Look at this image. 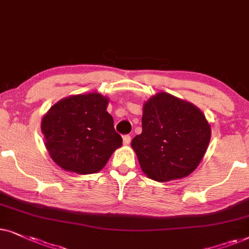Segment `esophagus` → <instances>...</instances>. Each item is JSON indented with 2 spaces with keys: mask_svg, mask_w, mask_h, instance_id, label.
Returning a JSON list of instances; mask_svg holds the SVG:
<instances>
[{
  "mask_svg": "<svg viewBox=\"0 0 249 249\" xmlns=\"http://www.w3.org/2000/svg\"><path fill=\"white\" fill-rule=\"evenodd\" d=\"M130 142H131V137H130V135H124V137H123V143H124L125 145L130 144Z\"/></svg>",
  "mask_w": 249,
  "mask_h": 249,
  "instance_id": "34e87169",
  "label": "esophagus"
}]
</instances>
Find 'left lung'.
Wrapping results in <instances>:
<instances>
[{
	"mask_svg": "<svg viewBox=\"0 0 249 249\" xmlns=\"http://www.w3.org/2000/svg\"><path fill=\"white\" fill-rule=\"evenodd\" d=\"M210 140L211 125L199 108L159 92L144 102L142 133L131 145L149 178L168 182L196 170Z\"/></svg>",
	"mask_w": 249,
	"mask_h": 249,
	"instance_id": "left-lung-1",
	"label": "left lung"
}]
</instances>
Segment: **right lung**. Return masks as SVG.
<instances>
[{"label": "right lung", "mask_w": 249, "mask_h": 249, "mask_svg": "<svg viewBox=\"0 0 249 249\" xmlns=\"http://www.w3.org/2000/svg\"><path fill=\"white\" fill-rule=\"evenodd\" d=\"M108 102L98 92L69 95L43 116L45 148L59 167L81 175L98 173L122 147V137L107 111Z\"/></svg>", "instance_id": "add662e5"}]
</instances>
